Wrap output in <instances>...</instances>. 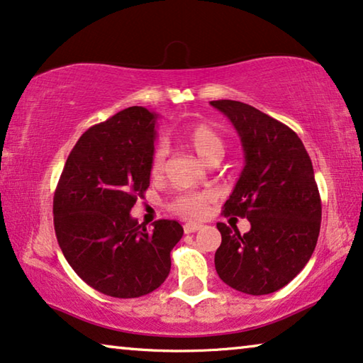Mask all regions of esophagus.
<instances>
[{
  "mask_svg": "<svg viewBox=\"0 0 363 363\" xmlns=\"http://www.w3.org/2000/svg\"><path fill=\"white\" fill-rule=\"evenodd\" d=\"M201 227H202L201 223L189 222V223H186V225H184V232H186V233H194V232H197Z\"/></svg>",
  "mask_w": 363,
  "mask_h": 363,
  "instance_id": "obj_1",
  "label": "esophagus"
}]
</instances>
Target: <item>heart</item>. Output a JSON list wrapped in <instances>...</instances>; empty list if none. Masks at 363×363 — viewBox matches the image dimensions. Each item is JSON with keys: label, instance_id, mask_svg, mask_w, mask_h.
<instances>
[{"label": "heart", "instance_id": "b5f03b06", "mask_svg": "<svg viewBox=\"0 0 363 363\" xmlns=\"http://www.w3.org/2000/svg\"><path fill=\"white\" fill-rule=\"evenodd\" d=\"M181 138L202 157L208 162L213 157H222L225 152V143L216 128L206 123H191L182 126ZM167 150L164 146H157L151 156L150 172L151 176H160L166 164ZM212 202V196L208 192H186L177 196L171 202V208L177 213L189 218L203 217Z\"/></svg>", "mask_w": 363, "mask_h": 363}]
</instances>
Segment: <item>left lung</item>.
<instances>
[{"label":"left lung","instance_id":"1","mask_svg":"<svg viewBox=\"0 0 363 363\" xmlns=\"http://www.w3.org/2000/svg\"><path fill=\"white\" fill-rule=\"evenodd\" d=\"M211 105L232 121L245 152L223 216L247 217L252 225L242 235L217 223V274L240 293H274L306 267L318 243L323 207L313 162L299 136L281 121L242 101Z\"/></svg>","mask_w":363,"mask_h":363}]
</instances>
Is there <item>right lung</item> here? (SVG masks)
<instances>
[{
	"label": "right lung",
	"mask_w": 363,
	"mask_h": 363,
	"mask_svg": "<svg viewBox=\"0 0 363 363\" xmlns=\"http://www.w3.org/2000/svg\"><path fill=\"white\" fill-rule=\"evenodd\" d=\"M157 115L130 106L86 130L70 151L54 194V228L74 272L113 298H140L164 283L176 220L151 230L130 216L150 187Z\"/></svg>",
	"instance_id": "right-lung-1"
}]
</instances>
